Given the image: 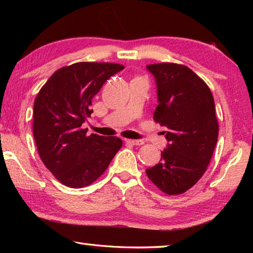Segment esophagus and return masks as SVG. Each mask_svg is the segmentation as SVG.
<instances>
[{"label": "esophagus", "instance_id": "esophagus-1", "mask_svg": "<svg viewBox=\"0 0 253 253\" xmlns=\"http://www.w3.org/2000/svg\"><path fill=\"white\" fill-rule=\"evenodd\" d=\"M126 143L130 145H136V146H140V145L144 144L142 139H126Z\"/></svg>", "mask_w": 253, "mask_h": 253}]
</instances>
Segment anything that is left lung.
<instances>
[{
    "instance_id": "obj_1",
    "label": "left lung",
    "mask_w": 253,
    "mask_h": 253,
    "mask_svg": "<svg viewBox=\"0 0 253 253\" xmlns=\"http://www.w3.org/2000/svg\"><path fill=\"white\" fill-rule=\"evenodd\" d=\"M154 76L158 105L154 121L166 128L168 146L148 178L169 195L182 194L202 177L219 135L215 105L207 84L176 63L146 66Z\"/></svg>"
}]
</instances>
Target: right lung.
Masks as SVG:
<instances>
[{"label":"right lung","mask_w":253,"mask_h":253,"mask_svg":"<svg viewBox=\"0 0 253 253\" xmlns=\"http://www.w3.org/2000/svg\"><path fill=\"white\" fill-rule=\"evenodd\" d=\"M123 69L117 63H74L55 71L38 93L34 140L43 164L63 185L80 188L95 182L121 149V138L87 136L81 125L92 113V98Z\"/></svg>","instance_id":"obj_1"}]
</instances>
